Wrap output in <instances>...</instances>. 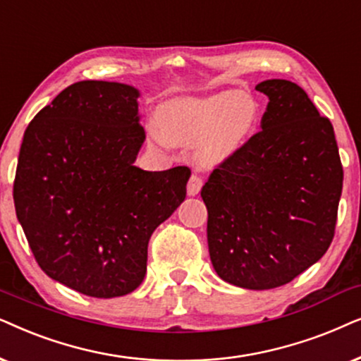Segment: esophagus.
<instances>
[{"mask_svg":"<svg viewBox=\"0 0 361 361\" xmlns=\"http://www.w3.org/2000/svg\"><path fill=\"white\" fill-rule=\"evenodd\" d=\"M203 176H200V175H195L190 178V181H188V195L190 196H196L201 191V188H203Z\"/></svg>","mask_w":361,"mask_h":361,"instance_id":"esophagus-1","label":"esophagus"}]
</instances>
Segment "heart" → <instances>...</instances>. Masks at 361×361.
<instances>
[{
    "mask_svg": "<svg viewBox=\"0 0 361 361\" xmlns=\"http://www.w3.org/2000/svg\"><path fill=\"white\" fill-rule=\"evenodd\" d=\"M257 105L244 94H218L206 99H178L158 114L150 135L160 145H203L208 161L233 157L256 130Z\"/></svg>",
    "mask_w": 361,
    "mask_h": 361,
    "instance_id": "b5f03b06",
    "label": "heart"
}]
</instances>
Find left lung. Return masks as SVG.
Wrapping results in <instances>:
<instances>
[{"instance_id":"left-lung-1","label":"left lung","mask_w":361,"mask_h":361,"mask_svg":"<svg viewBox=\"0 0 361 361\" xmlns=\"http://www.w3.org/2000/svg\"><path fill=\"white\" fill-rule=\"evenodd\" d=\"M269 104L262 130L214 168L203 190L208 247L223 281L281 287L330 247L343 168L330 120L284 79L256 85Z\"/></svg>"}]
</instances>
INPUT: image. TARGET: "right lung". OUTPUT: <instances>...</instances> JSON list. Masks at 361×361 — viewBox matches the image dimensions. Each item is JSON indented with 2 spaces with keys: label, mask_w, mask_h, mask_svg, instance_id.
<instances>
[{
  "label": "right lung",
  "mask_w": 361,
  "mask_h": 361,
  "mask_svg": "<svg viewBox=\"0 0 361 361\" xmlns=\"http://www.w3.org/2000/svg\"><path fill=\"white\" fill-rule=\"evenodd\" d=\"M138 90L80 80L27 125L14 208L36 262L84 295L130 294L147 272L148 241L186 196L191 170L133 165L145 140Z\"/></svg>",
  "instance_id": "1"
}]
</instances>
